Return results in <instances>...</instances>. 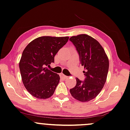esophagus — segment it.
<instances>
[{
  "label": "esophagus",
  "instance_id": "1",
  "mask_svg": "<svg viewBox=\"0 0 130 130\" xmlns=\"http://www.w3.org/2000/svg\"><path fill=\"white\" fill-rule=\"evenodd\" d=\"M60 78H62V79H63V80L66 79V78H68V77L66 76V75H65L63 74H60Z\"/></svg>",
  "mask_w": 130,
  "mask_h": 130
}]
</instances>
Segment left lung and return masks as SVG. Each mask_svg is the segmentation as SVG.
<instances>
[{
  "label": "left lung",
  "instance_id": "left-lung-1",
  "mask_svg": "<svg viewBox=\"0 0 130 130\" xmlns=\"http://www.w3.org/2000/svg\"><path fill=\"white\" fill-rule=\"evenodd\" d=\"M70 40L79 55L86 77L84 81L76 78V85L71 89L70 93L78 101H89L99 94L104 86L109 71V59L101 44L86 34L73 36Z\"/></svg>",
  "mask_w": 130,
  "mask_h": 130
}]
</instances>
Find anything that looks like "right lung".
I'll use <instances>...</instances> for the list:
<instances>
[{"instance_id":"1","label":"right lung","mask_w":130,"mask_h":130,"mask_svg":"<svg viewBox=\"0 0 130 130\" xmlns=\"http://www.w3.org/2000/svg\"><path fill=\"white\" fill-rule=\"evenodd\" d=\"M68 39V37H41L24 48L19 68L24 86L33 96L47 99L55 92L60 77L47 67L55 62V56Z\"/></svg>"}]
</instances>
